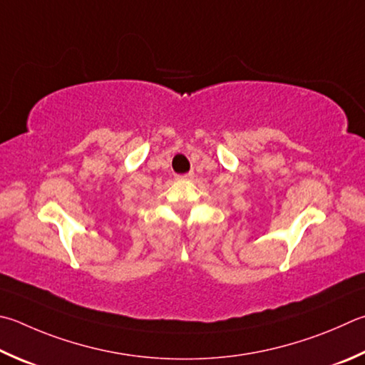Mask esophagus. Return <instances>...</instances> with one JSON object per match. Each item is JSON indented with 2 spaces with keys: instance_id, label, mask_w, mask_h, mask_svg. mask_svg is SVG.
<instances>
[{
  "instance_id": "esophagus-1",
  "label": "esophagus",
  "mask_w": 365,
  "mask_h": 365,
  "mask_svg": "<svg viewBox=\"0 0 365 365\" xmlns=\"http://www.w3.org/2000/svg\"><path fill=\"white\" fill-rule=\"evenodd\" d=\"M175 178H178V180H188V178H193V174H185V175H175Z\"/></svg>"
}]
</instances>
